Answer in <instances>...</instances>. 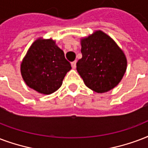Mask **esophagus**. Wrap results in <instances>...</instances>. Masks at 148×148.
I'll list each match as a JSON object with an SVG mask.
<instances>
[{
	"instance_id": "esophagus-1",
	"label": "esophagus",
	"mask_w": 148,
	"mask_h": 148,
	"mask_svg": "<svg viewBox=\"0 0 148 148\" xmlns=\"http://www.w3.org/2000/svg\"><path fill=\"white\" fill-rule=\"evenodd\" d=\"M76 63H77L76 60H74V61L71 62V66H72V67L74 68V69H75V68H76Z\"/></svg>"
}]
</instances>
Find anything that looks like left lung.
<instances>
[{"label":"left lung","instance_id":"1","mask_svg":"<svg viewBox=\"0 0 148 148\" xmlns=\"http://www.w3.org/2000/svg\"><path fill=\"white\" fill-rule=\"evenodd\" d=\"M82 58L77 71L84 84L98 93L119 84L127 70V58L112 39L101 31L82 39Z\"/></svg>","mask_w":148,"mask_h":148}]
</instances>
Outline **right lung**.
Returning a JSON list of instances; mask_svg holds the SVG:
<instances>
[{"label":"right lung","mask_w":148,"mask_h":148,"mask_svg":"<svg viewBox=\"0 0 148 148\" xmlns=\"http://www.w3.org/2000/svg\"><path fill=\"white\" fill-rule=\"evenodd\" d=\"M71 69L64 51L52 39L34 42L21 64V76L27 85L45 95L56 92Z\"/></svg>","instance_id":"1"}]
</instances>
